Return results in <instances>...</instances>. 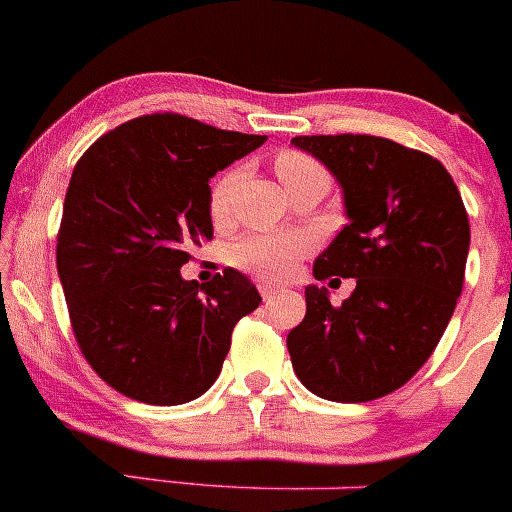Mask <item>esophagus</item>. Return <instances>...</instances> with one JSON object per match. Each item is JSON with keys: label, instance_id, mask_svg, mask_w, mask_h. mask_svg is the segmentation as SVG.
Listing matches in <instances>:
<instances>
[{"label": "esophagus", "instance_id": "esophagus-1", "mask_svg": "<svg viewBox=\"0 0 512 512\" xmlns=\"http://www.w3.org/2000/svg\"><path fill=\"white\" fill-rule=\"evenodd\" d=\"M257 287H260V294H262V297H265V299L275 297L277 292H282V287L275 285V282H270V280H257Z\"/></svg>", "mask_w": 512, "mask_h": 512}]
</instances>
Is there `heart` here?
I'll return each instance as SVG.
<instances>
[{
    "label": "heart",
    "instance_id": "b5f03b06",
    "mask_svg": "<svg viewBox=\"0 0 512 512\" xmlns=\"http://www.w3.org/2000/svg\"><path fill=\"white\" fill-rule=\"evenodd\" d=\"M275 170L285 188L304 178H314V175L327 178V173L312 158L297 151L280 153L275 160ZM240 175L242 173L237 168L227 170L210 188L208 210L210 218L218 225L230 220L232 198H235ZM309 250H312V237L307 232H252L232 245L230 262L240 270L255 272L262 277H287Z\"/></svg>",
    "mask_w": 512,
    "mask_h": 512
}]
</instances>
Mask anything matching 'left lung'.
<instances>
[{
	"mask_svg": "<svg viewBox=\"0 0 512 512\" xmlns=\"http://www.w3.org/2000/svg\"><path fill=\"white\" fill-rule=\"evenodd\" d=\"M292 146L334 175L349 220L314 260V280H356L342 307L327 287L304 289L307 314L287 334L294 374L322 399H379L426 364L461 297L471 247L461 193L436 158L389 138L297 136Z\"/></svg>",
	"mask_w": 512,
	"mask_h": 512,
	"instance_id": "obj_1",
	"label": "left lung"
}]
</instances>
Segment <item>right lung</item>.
<instances>
[{"label":"right lung","mask_w":512,"mask_h":512,"mask_svg":"<svg viewBox=\"0 0 512 512\" xmlns=\"http://www.w3.org/2000/svg\"><path fill=\"white\" fill-rule=\"evenodd\" d=\"M265 141L153 113L113 128L76 163L56 270L86 361L128 399L178 406L203 396L235 324L260 307L242 272L227 267L198 285L180 267L213 240L210 178Z\"/></svg>","instance_id":"right-lung-1"}]
</instances>
